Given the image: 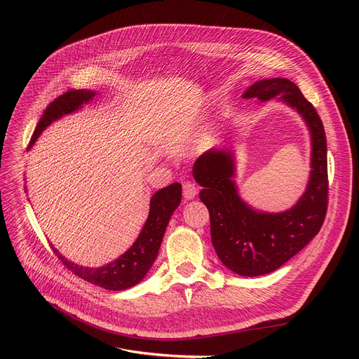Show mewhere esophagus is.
Instances as JSON below:
<instances>
[{
  "label": "esophagus",
  "instance_id": "obj_1",
  "mask_svg": "<svg viewBox=\"0 0 359 359\" xmlns=\"http://www.w3.org/2000/svg\"><path fill=\"white\" fill-rule=\"evenodd\" d=\"M198 194V187L192 182H183V198L194 199Z\"/></svg>",
  "mask_w": 359,
  "mask_h": 359
}]
</instances>
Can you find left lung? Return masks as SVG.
<instances>
[{"label": "left lung", "instance_id": "obj_1", "mask_svg": "<svg viewBox=\"0 0 359 359\" xmlns=\"http://www.w3.org/2000/svg\"><path fill=\"white\" fill-rule=\"evenodd\" d=\"M276 96L303 116L311 135L309 184L291 210L262 212L240 198L230 148L206 151L194 164V177L203 187L199 198L210 211L212 246L224 265L241 276H260L280 268L320 231L327 211L326 134L314 106L287 79L256 81L243 94L260 102Z\"/></svg>", "mask_w": 359, "mask_h": 359}]
</instances>
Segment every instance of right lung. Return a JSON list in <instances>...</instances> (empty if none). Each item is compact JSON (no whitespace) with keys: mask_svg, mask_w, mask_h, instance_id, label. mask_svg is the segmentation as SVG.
<instances>
[{"mask_svg":"<svg viewBox=\"0 0 359 359\" xmlns=\"http://www.w3.org/2000/svg\"><path fill=\"white\" fill-rule=\"evenodd\" d=\"M94 94L96 93L91 90H68L49 103L33 132L29 147H32L34 141L39 138L42 130L48 125L64 115H68V113L79 110L84 103H88L94 97ZM180 201L182 184L177 182L156 192L149 201V214L135 243L119 259L107 263L106 266L84 268L65 259L56 249H53V253L64 263L67 269L93 285L102 287L109 291L128 290L140 284L149 268L153 266L170 217L173 215Z\"/></svg>","mask_w":359,"mask_h":359,"instance_id":"add662e5","label":"right lung"}]
</instances>
